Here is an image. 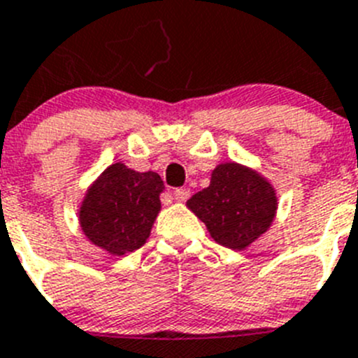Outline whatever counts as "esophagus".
<instances>
[{"mask_svg": "<svg viewBox=\"0 0 358 358\" xmlns=\"http://www.w3.org/2000/svg\"><path fill=\"white\" fill-rule=\"evenodd\" d=\"M191 196V192H189V189H176L175 191V200L180 201V203H183V201L187 200V198Z\"/></svg>", "mask_w": 358, "mask_h": 358, "instance_id": "obj_1", "label": "esophagus"}]
</instances>
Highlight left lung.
<instances>
[{
	"label": "left lung",
	"instance_id": "obj_1",
	"mask_svg": "<svg viewBox=\"0 0 358 358\" xmlns=\"http://www.w3.org/2000/svg\"><path fill=\"white\" fill-rule=\"evenodd\" d=\"M187 209L205 223L222 247L245 250L268 232L279 200L275 187L254 167L223 162L210 173L209 187L187 200Z\"/></svg>",
	"mask_w": 358,
	"mask_h": 358
}]
</instances>
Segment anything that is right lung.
Wrapping results in <instances>:
<instances>
[{
    "label": "right lung",
    "mask_w": 358,
    "mask_h": 358,
    "mask_svg": "<svg viewBox=\"0 0 358 358\" xmlns=\"http://www.w3.org/2000/svg\"><path fill=\"white\" fill-rule=\"evenodd\" d=\"M162 191L157 173H138L115 162L86 189L77 213L80 231L110 256H126L148 241L162 209Z\"/></svg>",
    "instance_id": "1"
}]
</instances>
